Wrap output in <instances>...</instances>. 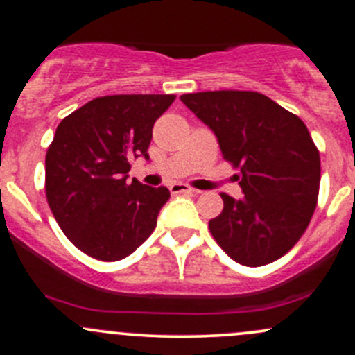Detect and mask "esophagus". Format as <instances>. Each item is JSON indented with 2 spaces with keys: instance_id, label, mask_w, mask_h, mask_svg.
I'll return each mask as SVG.
<instances>
[{
  "instance_id": "esophagus-1",
  "label": "esophagus",
  "mask_w": 355,
  "mask_h": 355,
  "mask_svg": "<svg viewBox=\"0 0 355 355\" xmlns=\"http://www.w3.org/2000/svg\"><path fill=\"white\" fill-rule=\"evenodd\" d=\"M170 192H171V194H196L198 191L187 187L185 184H171L170 185Z\"/></svg>"
}]
</instances>
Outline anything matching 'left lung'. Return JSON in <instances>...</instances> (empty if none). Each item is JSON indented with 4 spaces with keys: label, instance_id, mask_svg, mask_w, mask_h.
I'll return each instance as SVG.
<instances>
[{
    "label": "left lung",
    "instance_id": "obj_1",
    "mask_svg": "<svg viewBox=\"0 0 355 355\" xmlns=\"http://www.w3.org/2000/svg\"><path fill=\"white\" fill-rule=\"evenodd\" d=\"M213 130L221 155L241 168L242 198L221 194L209 221L214 241L244 266H263L288 252L306 232L320 191V153L299 116L252 91L180 96Z\"/></svg>",
    "mask_w": 355,
    "mask_h": 355
}]
</instances>
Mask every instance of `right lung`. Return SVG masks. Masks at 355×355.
<instances>
[{
	"label": "right lung",
	"instance_id": "obj_1",
	"mask_svg": "<svg viewBox=\"0 0 355 355\" xmlns=\"http://www.w3.org/2000/svg\"><path fill=\"white\" fill-rule=\"evenodd\" d=\"M173 94L96 98L63 118L46 155V198L63 234L99 261L130 256L156 227L166 187L132 178V157L149 161L153 127Z\"/></svg>",
	"mask_w": 355,
	"mask_h": 355
}]
</instances>
